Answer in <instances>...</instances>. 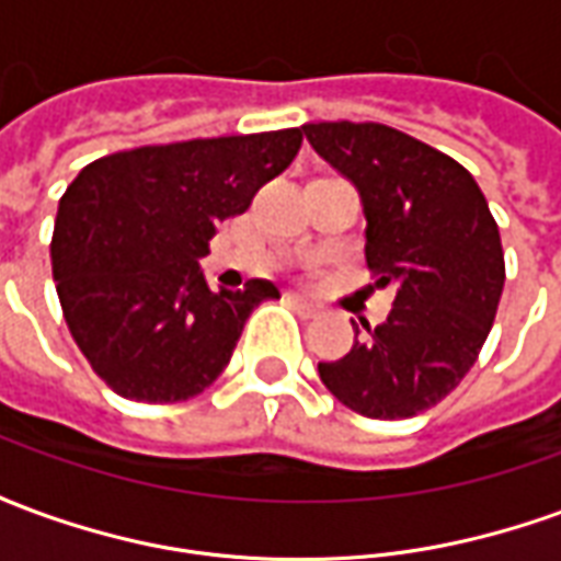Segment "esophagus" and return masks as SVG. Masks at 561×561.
Instances as JSON below:
<instances>
[{
  "instance_id": "esophagus-1",
  "label": "esophagus",
  "mask_w": 561,
  "mask_h": 561,
  "mask_svg": "<svg viewBox=\"0 0 561 561\" xmlns=\"http://www.w3.org/2000/svg\"><path fill=\"white\" fill-rule=\"evenodd\" d=\"M288 304L300 312V316L306 318H316L318 316V306L316 304H309V300H304V297H297V294H288Z\"/></svg>"
}]
</instances>
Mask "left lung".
Returning <instances> with one entry per match:
<instances>
[{
    "mask_svg": "<svg viewBox=\"0 0 561 561\" xmlns=\"http://www.w3.org/2000/svg\"><path fill=\"white\" fill-rule=\"evenodd\" d=\"M304 135L360 192L366 264L397 285L388 321L364 324L318 376L364 417H414L457 388L490 336L505 288L499 225L474 176L412 135L345 119Z\"/></svg>",
    "mask_w": 561,
    "mask_h": 561,
    "instance_id": "1",
    "label": "left lung"
}]
</instances>
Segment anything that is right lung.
Instances as JSON below:
<instances>
[{"instance_id":"add662e5","label":"right lung","mask_w":561,"mask_h":561,"mask_svg":"<svg viewBox=\"0 0 561 561\" xmlns=\"http://www.w3.org/2000/svg\"><path fill=\"white\" fill-rule=\"evenodd\" d=\"M300 144V128H282L138 147L95 159L68 185L50 243L56 294L114 393L183 402L221 376L245 318L279 288L249 279L243 291H213L197 257Z\"/></svg>"}]
</instances>
